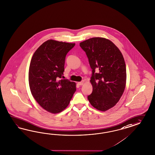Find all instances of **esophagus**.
Wrapping results in <instances>:
<instances>
[{"label":"esophagus","mask_w":155,"mask_h":155,"mask_svg":"<svg viewBox=\"0 0 155 155\" xmlns=\"http://www.w3.org/2000/svg\"><path fill=\"white\" fill-rule=\"evenodd\" d=\"M84 84V81H82L81 82H78V84H80V85H82V84Z\"/></svg>","instance_id":"1"}]
</instances>
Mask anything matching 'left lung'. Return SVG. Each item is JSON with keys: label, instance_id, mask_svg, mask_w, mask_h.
Instances as JSON below:
<instances>
[{"label": "left lung", "instance_id": "8db88e82", "mask_svg": "<svg viewBox=\"0 0 155 155\" xmlns=\"http://www.w3.org/2000/svg\"><path fill=\"white\" fill-rule=\"evenodd\" d=\"M92 69V93L87 98L94 108L105 111L119 101L126 84V67L122 53L112 41L93 38L80 44Z\"/></svg>", "mask_w": 155, "mask_h": 155}]
</instances>
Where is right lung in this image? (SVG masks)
<instances>
[{"mask_svg":"<svg viewBox=\"0 0 155 155\" xmlns=\"http://www.w3.org/2000/svg\"><path fill=\"white\" fill-rule=\"evenodd\" d=\"M74 43L49 40L38 48L32 57L28 74L33 98L49 113L65 109L76 91L75 82L63 77L67 53Z\"/></svg>","mask_w":155,"mask_h":155,"instance_id":"add662e5","label":"right lung"}]
</instances>
